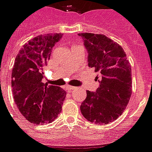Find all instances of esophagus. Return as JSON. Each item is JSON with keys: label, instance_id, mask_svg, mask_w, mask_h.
<instances>
[{"label": "esophagus", "instance_id": "esophagus-1", "mask_svg": "<svg viewBox=\"0 0 152 152\" xmlns=\"http://www.w3.org/2000/svg\"><path fill=\"white\" fill-rule=\"evenodd\" d=\"M75 88H76V87L71 86H66V89H67L68 91H71L73 89H75Z\"/></svg>", "mask_w": 152, "mask_h": 152}]
</instances>
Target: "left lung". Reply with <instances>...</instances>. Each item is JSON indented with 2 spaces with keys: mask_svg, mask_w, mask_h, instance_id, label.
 <instances>
[{
  "mask_svg": "<svg viewBox=\"0 0 152 152\" xmlns=\"http://www.w3.org/2000/svg\"><path fill=\"white\" fill-rule=\"evenodd\" d=\"M88 53V66L98 73L99 87L86 91L80 106L85 118L92 123L106 124L118 118L132 95V70L123 48L101 34L80 33Z\"/></svg>",
  "mask_w": 152,
  "mask_h": 152,
  "instance_id": "8db88e82",
  "label": "left lung"
}]
</instances>
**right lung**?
Here are the masks:
<instances>
[{"label": "right lung", "instance_id": "add662e5", "mask_svg": "<svg viewBox=\"0 0 152 152\" xmlns=\"http://www.w3.org/2000/svg\"><path fill=\"white\" fill-rule=\"evenodd\" d=\"M62 34L40 35L19 51L12 72L14 100L28 121L39 124L50 123L62 111L66 93L61 87L42 82L43 67L50 59L53 47Z\"/></svg>", "mask_w": 152, "mask_h": 152}]
</instances>
